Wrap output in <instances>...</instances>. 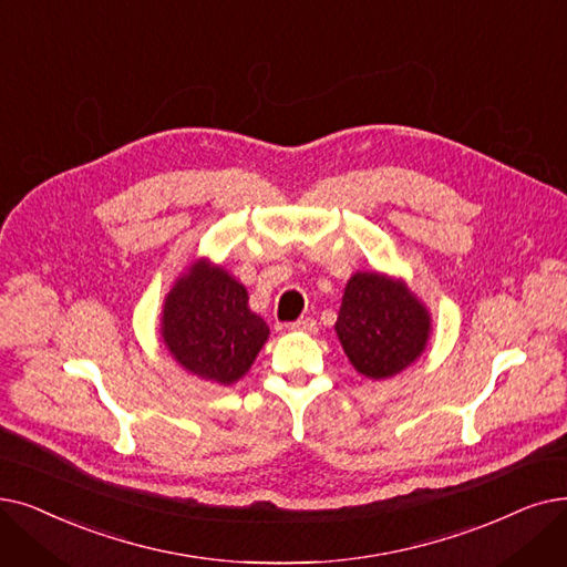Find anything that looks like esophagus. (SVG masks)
<instances>
[{"label":"esophagus","instance_id":"1","mask_svg":"<svg viewBox=\"0 0 567 567\" xmlns=\"http://www.w3.org/2000/svg\"><path fill=\"white\" fill-rule=\"evenodd\" d=\"M289 329L291 331H301V333H315L317 331V322H315L312 317H301V319H297V322H291Z\"/></svg>","mask_w":567,"mask_h":567}]
</instances>
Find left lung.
<instances>
[{
    "instance_id": "obj_1",
    "label": "left lung",
    "mask_w": 567,
    "mask_h": 567,
    "mask_svg": "<svg viewBox=\"0 0 567 567\" xmlns=\"http://www.w3.org/2000/svg\"><path fill=\"white\" fill-rule=\"evenodd\" d=\"M429 312L401 282L357 274L344 287L336 333L357 371L371 380L401 373L426 348Z\"/></svg>"
}]
</instances>
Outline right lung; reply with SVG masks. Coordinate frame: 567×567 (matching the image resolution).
I'll list each match as a JSON object with an SVG mask.
<instances>
[{
    "label": "right lung",
    "instance_id": "obj_1",
    "mask_svg": "<svg viewBox=\"0 0 567 567\" xmlns=\"http://www.w3.org/2000/svg\"><path fill=\"white\" fill-rule=\"evenodd\" d=\"M162 338L189 373L231 384L250 371L268 327L250 310L240 282L199 261L166 297Z\"/></svg>",
    "mask_w": 567,
    "mask_h": 567
}]
</instances>
